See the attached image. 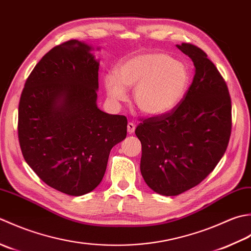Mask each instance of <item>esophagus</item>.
Here are the masks:
<instances>
[{
  "label": "esophagus",
  "instance_id": "esophagus-1",
  "mask_svg": "<svg viewBox=\"0 0 251 251\" xmlns=\"http://www.w3.org/2000/svg\"><path fill=\"white\" fill-rule=\"evenodd\" d=\"M126 127H127V132H129V134H132V133L135 130V125L132 124V122H129Z\"/></svg>",
  "mask_w": 251,
  "mask_h": 251
}]
</instances>
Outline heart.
<instances>
[{"label":"heart","instance_id":"heart-1","mask_svg":"<svg viewBox=\"0 0 251 251\" xmlns=\"http://www.w3.org/2000/svg\"><path fill=\"white\" fill-rule=\"evenodd\" d=\"M105 79V86L114 101L126 100V88L134 89V103L147 116H161L173 110L185 96L190 74L182 64L163 53L135 56L122 63Z\"/></svg>","mask_w":251,"mask_h":251}]
</instances>
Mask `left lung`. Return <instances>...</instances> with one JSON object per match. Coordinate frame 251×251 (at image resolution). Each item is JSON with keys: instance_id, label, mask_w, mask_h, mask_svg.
I'll return each mask as SVG.
<instances>
[{"instance_id": "left-lung-1", "label": "left lung", "mask_w": 251, "mask_h": 251, "mask_svg": "<svg viewBox=\"0 0 251 251\" xmlns=\"http://www.w3.org/2000/svg\"><path fill=\"white\" fill-rule=\"evenodd\" d=\"M176 47L195 66L193 82L175 109L142 119L135 129L142 176L165 196L180 195L210 175L232 131L231 96L223 76L201 49L191 43Z\"/></svg>"}]
</instances>
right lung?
I'll return each mask as SVG.
<instances>
[{
    "mask_svg": "<svg viewBox=\"0 0 251 251\" xmlns=\"http://www.w3.org/2000/svg\"><path fill=\"white\" fill-rule=\"evenodd\" d=\"M69 40L45 54L25 83L18 140L25 162L49 186L70 196L103 180L111 148L126 139V116L97 108L99 61Z\"/></svg>",
    "mask_w": 251,
    "mask_h": 251,
    "instance_id": "1",
    "label": "right lung"
}]
</instances>
